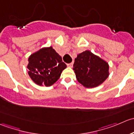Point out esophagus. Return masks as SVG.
<instances>
[{"label": "esophagus", "instance_id": "esophagus-1", "mask_svg": "<svg viewBox=\"0 0 134 134\" xmlns=\"http://www.w3.org/2000/svg\"><path fill=\"white\" fill-rule=\"evenodd\" d=\"M67 66L68 67L71 68V67H72V66H73V63H69V64H67Z\"/></svg>", "mask_w": 134, "mask_h": 134}]
</instances>
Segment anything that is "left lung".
Returning <instances> with one entry per match:
<instances>
[{"label":"left lung","instance_id":"obj_1","mask_svg":"<svg viewBox=\"0 0 134 134\" xmlns=\"http://www.w3.org/2000/svg\"><path fill=\"white\" fill-rule=\"evenodd\" d=\"M73 69L77 81L86 88L100 85L109 75V64L88 50L77 55Z\"/></svg>","mask_w":134,"mask_h":134}]
</instances>
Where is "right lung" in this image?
<instances>
[{"instance_id": "right-lung-1", "label": "right lung", "mask_w": 134, "mask_h": 134, "mask_svg": "<svg viewBox=\"0 0 134 134\" xmlns=\"http://www.w3.org/2000/svg\"><path fill=\"white\" fill-rule=\"evenodd\" d=\"M28 74L40 86L53 85L67 66L52 46L42 47L28 59Z\"/></svg>"}]
</instances>
